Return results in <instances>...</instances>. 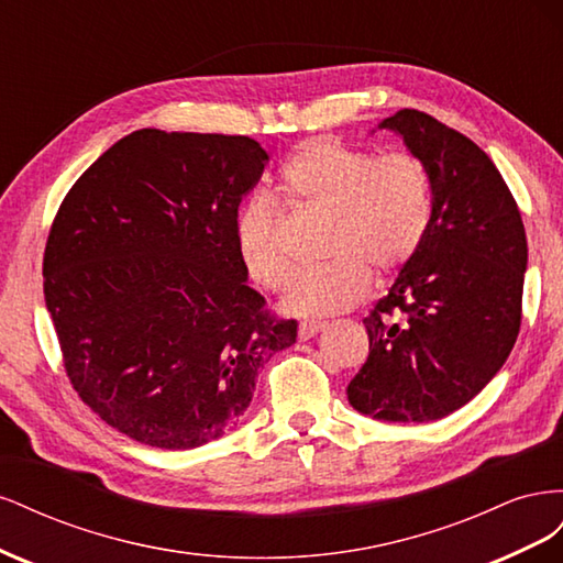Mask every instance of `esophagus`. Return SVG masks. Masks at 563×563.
<instances>
[{
  "label": "esophagus",
  "instance_id": "esophagus-1",
  "mask_svg": "<svg viewBox=\"0 0 563 563\" xmlns=\"http://www.w3.org/2000/svg\"><path fill=\"white\" fill-rule=\"evenodd\" d=\"M323 327H327V321H319V319H305V321H300L298 335H300V340H310V338H314Z\"/></svg>",
  "mask_w": 563,
  "mask_h": 563
}]
</instances>
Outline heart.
<instances>
[{
    "instance_id": "heart-1",
    "label": "heart",
    "mask_w": 563,
    "mask_h": 563,
    "mask_svg": "<svg viewBox=\"0 0 563 563\" xmlns=\"http://www.w3.org/2000/svg\"><path fill=\"white\" fill-rule=\"evenodd\" d=\"M286 192L305 207L331 211L329 265L302 272L284 310L300 317L343 312L364 300L373 269L389 275L413 258L432 223V176L411 152L376 155L335 141H312L284 166ZM236 246L251 279L284 291L294 261L284 242V203L253 192L236 218Z\"/></svg>"
}]
</instances>
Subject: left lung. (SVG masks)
Wrapping results in <instances>:
<instances>
[{"instance_id":"8db88e82","label":"left lung","mask_w":563,"mask_h":563,"mask_svg":"<svg viewBox=\"0 0 563 563\" xmlns=\"http://www.w3.org/2000/svg\"><path fill=\"white\" fill-rule=\"evenodd\" d=\"M380 129L401 133L430 168L432 223L364 317L371 352L347 399L378 420L430 422L479 395L517 343L526 230L496 164L467 135L408 108Z\"/></svg>"}]
</instances>
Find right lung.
Here are the masks:
<instances>
[{"label":"right lung","instance_id":"1","mask_svg":"<svg viewBox=\"0 0 563 563\" xmlns=\"http://www.w3.org/2000/svg\"><path fill=\"white\" fill-rule=\"evenodd\" d=\"M267 152L249 135L141 129L60 201L44 300L81 401L141 444L185 451L242 420L298 321L246 284L242 195Z\"/></svg>","mask_w":563,"mask_h":563}]
</instances>
